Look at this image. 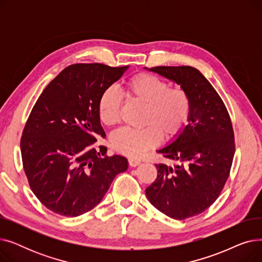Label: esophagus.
Instances as JSON below:
<instances>
[{
  "label": "esophagus",
  "instance_id": "obj_1",
  "mask_svg": "<svg viewBox=\"0 0 262 262\" xmlns=\"http://www.w3.org/2000/svg\"><path fill=\"white\" fill-rule=\"evenodd\" d=\"M128 163L130 167H137V166H139V164H141V160L137 159V158H129Z\"/></svg>",
  "mask_w": 262,
  "mask_h": 262
}]
</instances>
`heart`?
<instances>
[{
    "label": "heart",
    "mask_w": 262,
    "mask_h": 262,
    "mask_svg": "<svg viewBox=\"0 0 262 262\" xmlns=\"http://www.w3.org/2000/svg\"><path fill=\"white\" fill-rule=\"evenodd\" d=\"M127 100L144 107L141 129L121 128L112 137V145L118 153L138 157L148 148L158 145L162 137L171 140L186 127L191 113L189 93L183 87H170L160 77L140 73L129 78L124 88ZM100 120L107 126L119 123L122 114V99L110 87L103 91L99 100Z\"/></svg>",
    "instance_id": "heart-1"
}]
</instances>
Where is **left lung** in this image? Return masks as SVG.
<instances>
[{
  "label": "left lung",
  "mask_w": 262,
  "mask_h": 262,
  "mask_svg": "<svg viewBox=\"0 0 262 262\" xmlns=\"http://www.w3.org/2000/svg\"><path fill=\"white\" fill-rule=\"evenodd\" d=\"M148 70L181 85L191 100L188 125L157 150L175 164H156L157 178L145 189L159 211L186 220L209 208L224 188L235 155L232 124L222 99L198 69L161 66Z\"/></svg>",
  "instance_id": "8db88e82"
}]
</instances>
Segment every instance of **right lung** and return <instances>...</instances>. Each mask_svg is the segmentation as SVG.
I'll use <instances>...</instances> for the list:
<instances>
[{"label":"right lung","mask_w":262,"mask_h":262,"mask_svg":"<svg viewBox=\"0 0 262 262\" xmlns=\"http://www.w3.org/2000/svg\"><path fill=\"white\" fill-rule=\"evenodd\" d=\"M127 68L71 64L34 105L20 142L23 169L34 194L51 211L64 216L88 212L127 170L125 157H109L107 147L96 144L106 136L99 100Z\"/></svg>","instance_id":"right-lung-1"}]
</instances>
